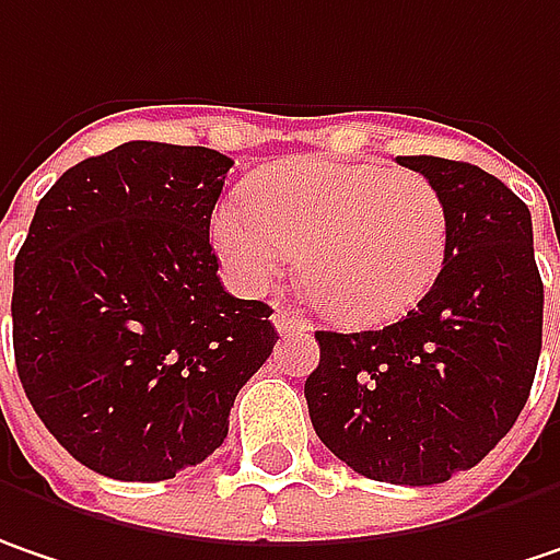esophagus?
I'll list each match as a JSON object with an SVG mask.
<instances>
[{
  "mask_svg": "<svg viewBox=\"0 0 560 560\" xmlns=\"http://www.w3.org/2000/svg\"><path fill=\"white\" fill-rule=\"evenodd\" d=\"M272 323H276V329H279V332H311L313 329L311 319H304V316L294 311V307H276Z\"/></svg>",
  "mask_w": 560,
  "mask_h": 560,
  "instance_id": "esophagus-1",
  "label": "esophagus"
}]
</instances>
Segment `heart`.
<instances>
[{
    "mask_svg": "<svg viewBox=\"0 0 560 560\" xmlns=\"http://www.w3.org/2000/svg\"><path fill=\"white\" fill-rule=\"evenodd\" d=\"M446 241L441 189L368 161L288 158L212 214L214 253L241 288H266L298 253L304 291L342 326L409 313L441 276Z\"/></svg>",
    "mask_w": 560,
    "mask_h": 560,
    "instance_id": "b5f03b06",
    "label": "heart"
}]
</instances>
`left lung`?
<instances>
[{
	"instance_id": "1",
	"label": "left lung",
	"mask_w": 560,
	"mask_h": 560,
	"mask_svg": "<svg viewBox=\"0 0 560 560\" xmlns=\"http://www.w3.org/2000/svg\"><path fill=\"white\" fill-rule=\"evenodd\" d=\"M441 189L446 259L406 319L316 332L304 383L316 438L354 472L441 485L472 469L523 411L542 351V279L526 202L466 161L399 158Z\"/></svg>"
}]
</instances>
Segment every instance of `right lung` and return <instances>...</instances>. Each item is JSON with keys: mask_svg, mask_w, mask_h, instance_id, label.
I'll list each match as a JSON object with an SVG mask.
<instances>
[{"mask_svg": "<svg viewBox=\"0 0 560 560\" xmlns=\"http://www.w3.org/2000/svg\"><path fill=\"white\" fill-rule=\"evenodd\" d=\"M231 164L164 142L84 158L18 249V377L52 438L101 476L164 481L212 456L279 339L269 304L218 279L209 224Z\"/></svg>", "mask_w": 560, "mask_h": 560, "instance_id": "right-lung-1", "label": "right lung"}]
</instances>
